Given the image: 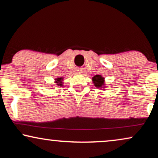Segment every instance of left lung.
Returning a JSON list of instances; mask_svg holds the SVG:
<instances>
[{
    "label": "left lung",
    "instance_id": "8db88e82",
    "mask_svg": "<svg viewBox=\"0 0 158 158\" xmlns=\"http://www.w3.org/2000/svg\"><path fill=\"white\" fill-rule=\"evenodd\" d=\"M92 80L95 87L105 90V89H104L105 88V86H104L105 84H104V78L103 77H102L101 75H96L93 77Z\"/></svg>",
    "mask_w": 158,
    "mask_h": 158
}]
</instances>
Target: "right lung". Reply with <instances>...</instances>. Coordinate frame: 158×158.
<instances>
[{
    "instance_id": "1",
    "label": "right lung",
    "mask_w": 158,
    "mask_h": 158,
    "mask_svg": "<svg viewBox=\"0 0 158 158\" xmlns=\"http://www.w3.org/2000/svg\"><path fill=\"white\" fill-rule=\"evenodd\" d=\"M55 85H56L57 86H63V78L62 77H57L55 79Z\"/></svg>"
}]
</instances>
